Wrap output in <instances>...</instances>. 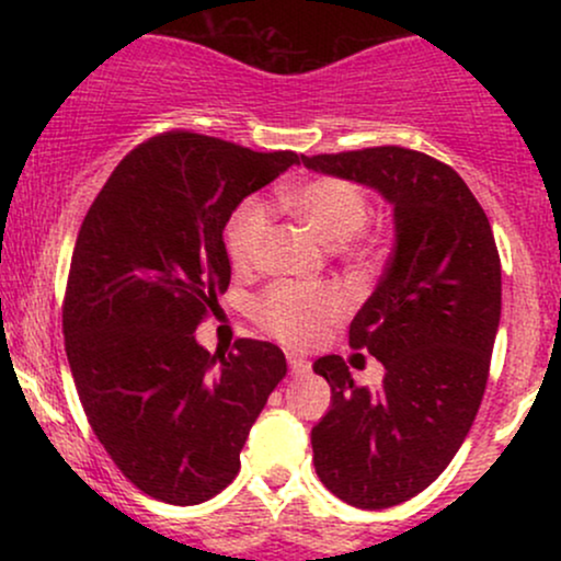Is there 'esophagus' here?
<instances>
[{"instance_id":"esophagus-1","label":"esophagus","mask_w":561,"mask_h":561,"mask_svg":"<svg viewBox=\"0 0 561 561\" xmlns=\"http://www.w3.org/2000/svg\"><path fill=\"white\" fill-rule=\"evenodd\" d=\"M287 364H289V371H293L295 377L308 375V369H311V364H308L302 356H298V353H287Z\"/></svg>"}]
</instances>
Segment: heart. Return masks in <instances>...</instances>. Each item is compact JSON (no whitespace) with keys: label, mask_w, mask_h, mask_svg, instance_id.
I'll list each match as a JSON object with an SVG mask.
<instances>
[{"label":"heart","mask_w":561,"mask_h":561,"mask_svg":"<svg viewBox=\"0 0 561 561\" xmlns=\"http://www.w3.org/2000/svg\"><path fill=\"white\" fill-rule=\"evenodd\" d=\"M279 203L321 242L343 244L356 255L371 248V237L364 229L371 210L369 197L351 179H308L282 192ZM268 229H272L268 210L255 199H248L234 210L227 227V250L237 268L248 272L259 263ZM345 295L330 285H274L253 302V319L259 321L261 330L295 347L317 343L327 327L345 317Z\"/></svg>","instance_id":"obj_1"}]
</instances>
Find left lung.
Listing matches in <instances>:
<instances>
[{"label":"left lung","instance_id":"8db88e82","mask_svg":"<svg viewBox=\"0 0 561 561\" xmlns=\"http://www.w3.org/2000/svg\"><path fill=\"white\" fill-rule=\"evenodd\" d=\"M308 169L375 186L396 210V248L351 321V347L382 362V388L353 382L343 356L313 371L332 409L311 430L327 491L358 508L414 499L450 465L485 396L501 319L491 221L450 165L385 145L302 156Z\"/></svg>","mask_w":561,"mask_h":561}]
</instances>
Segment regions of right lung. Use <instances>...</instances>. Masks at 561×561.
I'll return each instance as SVG.
<instances>
[{"mask_svg": "<svg viewBox=\"0 0 561 561\" xmlns=\"http://www.w3.org/2000/svg\"><path fill=\"white\" fill-rule=\"evenodd\" d=\"M298 160L163 131L115 165L83 216L62 298L68 364L96 440L165 504H203L237 478L287 375L274 343L240 337L208 353L195 330L229 287L231 210Z\"/></svg>", "mask_w": 561, "mask_h": 561, "instance_id": "1", "label": "right lung"}]
</instances>
